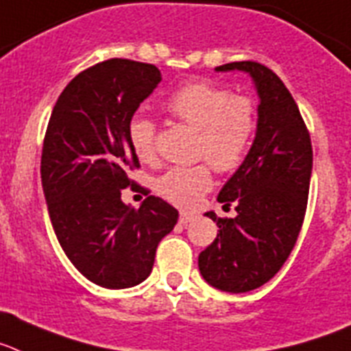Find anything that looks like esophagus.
Listing matches in <instances>:
<instances>
[{
	"instance_id": "esophagus-1",
	"label": "esophagus",
	"mask_w": 351,
	"mask_h": 351,
	"mask_svg": "<svg viewBox=\"0 0 351 351\" xmlns=\"http://www.w3.org/2000/svg\"><path fill=\"white\" fill-rule=\"evenodd\" d=\"M193 221H194V215H193V213L180 212V219H178L180 224H184V226H187L189 222H193Z\"/></svg>"
}]
</instances>
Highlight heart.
<instances>
[{"instance_id":"b5f03b06","label":"heart","mask_w":351,"mask_h":351,"mask_svg":"<svg viewBox=\"0 0 351 351\" xmlns=\"http://www.w3.org/2000/svg\"><path fill=\"white\" fill-rule=\"evenodd\" d=\"M167 114L197 132L196 157L206 158L217 171H234L245 160L256 129L258 111L252 99L233 95L217 84L196 81L178 88L166 100ZM129 141L143 162L157 157V125L143 114L129 121ZM212 187L208 164L175 166L157 180V193L169 203L191 208Z\"/></svg>"}]
</instances>
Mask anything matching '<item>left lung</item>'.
<instances>
[{
    "instance_id": "8db88e82",
    "label": "left lung",
    "mask_w": 351,
    "mask_h": 351,
    "mask_svg": "<svg viewBox=\"0 0 351 351\" xmlns=\"http://www.w3.org/2000/svg\"><path fill=\"white\" fill-rule=\"evenodd\" d=\"M215 70L251 75L260 97L258 129L245 160L217 196L224 208L234 203L237 217L205 213L219 233L197 267L213 288L245 293L270 281L293 251L306 215L313 146L298 106L272 70L256 62Z\"/></svg>"
}]
</instances>
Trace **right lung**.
I'll return each instance as SVG.
<instances>
[{"label": "right lung", "mask_w": 351, "mask_h": 351, "mask_svg": "<svg viewBox=\"0 0 351 351\" xmlns=\"http://www.w3.org/2000/svg\"><path fill=\"white\" fill-rule=\"evenodd\" d=\"M160 81L155 65L112 58L75 75L49 118L40 164L49 217L66 258L102 288L145 281L178 221L160 197L148 196L138 210L121 201L139 167L129 121Z\"/></svg>", "instance_id": "obj_1"}]
</instances>
